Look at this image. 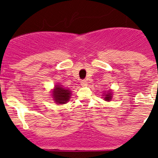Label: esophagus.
Masks as SVG:
<instances>
[{"label":"esophagus","mask_w":158,"mask_h":158,"mask_svg":"<svg viewBox=\"0 0 158 158\" xmlns=\"http://www.w3.org/2000/svg\"><path fill=\"white\" fill-rule=\"evenodd\" d=\"M81 85L82 86H87L88 85V81L86 80H82L81 81Z\"/></svg>","instance_id":"obj_1"}]
</instances>
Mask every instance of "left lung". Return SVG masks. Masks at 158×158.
Returning <instances> with one entry per match:
<instances>
[{
	"mask_svg": "<svg viewBox=\"0 0 158 158\" xmlns=\"http://www.w3.org/2000/svg\"><path fill=\"white\" fill-rule=\"evenodd\" d=\"M102 96H103L102 98H104V100H105V101H111V100L112 99V91L110 89V90H108L107 92H105L104 93H103Z\"/></svg>",
	"mask_w": 158,
	"mask_h": 158,
	"instance_id": "left-lung-1",
	"label": "left lung"
}]
</instances>
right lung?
Returning <instances> with one entry per match:
<instances>
[{"mask_svg":"<svg viewBox=\"0 0 158 158\" xmlns=\"http://www.w3.org/2000/svg\"><path fill=\"white\" fill-rule=\"evenodd\" d=\"M72 93L69 89L64 88L62 85L57 84L54 85V89H52V96L53 100L57 104H65L68 103L70 99Z\"/></svg>","mask_w":158,"mask_h":158,"instance_id":"1","label":"right lung"}]
</instances>
